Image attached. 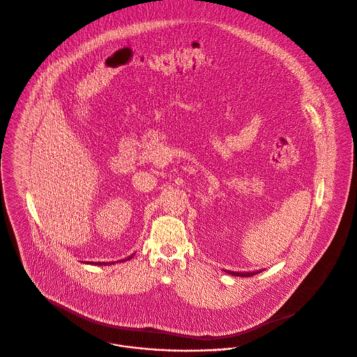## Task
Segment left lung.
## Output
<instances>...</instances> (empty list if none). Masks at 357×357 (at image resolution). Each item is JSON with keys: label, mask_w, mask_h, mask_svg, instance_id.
Segmentation results:
<instances>
[{"label": "left lung", "mask_w": 357, "mask_h": 357, "mask_svg": "<svg viewBox=\"0 0 357 357\" xmlns=\"http://www.w3.org/2000/svg\"><path fill=\"white\" fill-rule=\"evenodd\" d=\"M261 271H257V272H247V273H241V272H228L229 275H241V277H250V275H258Z\"/></svg>", "instance_id": "left-lung-1"}]
</instances>
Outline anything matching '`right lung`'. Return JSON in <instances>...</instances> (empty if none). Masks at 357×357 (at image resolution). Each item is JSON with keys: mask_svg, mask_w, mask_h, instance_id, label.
I'll use <instances>...</instances> for the list:
<instances>
[{"mask_svg": "<svg viewBox=\"0 0 357 357\" xmlns=\"http://www.w3.org/2000/svg\"><path fill=\"white\" fill-rule=\"evenodd\" d=\"M130 258H132V255H130V257H128L126 259H130ZM126 259H123V261H126ZM93 265H107V262H95Z\"/></svg>", "mask_w": 357, "mask_h": 357, "instance_id": "right-lung-1", "label": "right lung"}]
</instances>
